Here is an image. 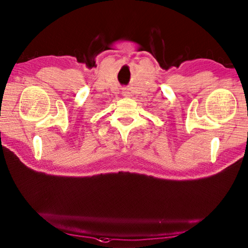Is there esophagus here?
Returning a JSON list of instances; mask_svg holds the SVG:
<instances>
[{"label": "esophagus", "instance_id": "esophagus-1", "mask_svg": "<svg viewBox=\"0 0 248 248\" xmlns=\"http://www.w3.org/2000/svg\"><path fill=\"white\" fill-rule=\"evenodd\" d=\"M123 94H124V96H130V92L128 91V89H124Z\"/></svg>", "mask_w": 248, "mask_h": 248}]
</instances>
